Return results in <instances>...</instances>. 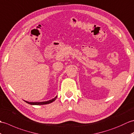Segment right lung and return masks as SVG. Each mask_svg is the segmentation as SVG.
Here are the masks:
<instances>
[{
	"mask_svg": "<svg viewBox=\"0 0 134 134\" xmlns=\"http://www.w3.org/2000/svg\"><path fill=\"white\" fill-rule=\"evenodd\" d=\"M57 96H56L54 98V99L50 100L49 101H47V102H27V101H25V102L31 105H44V104H49L53 102L56 99H57Z\"/></svg>",
	"mask_w": 134,
	"mask_h": 134,
	"instance_id": "1",
	"label": "right lung"
}]
</instances>
